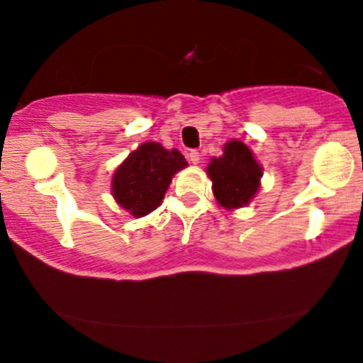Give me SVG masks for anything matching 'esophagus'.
Returning <instances> with one entry per match:
<instances>
[{"label": "esophagus", "mask_w": 363, "mask_h": 363, "mask_svg": "<svg viewBox=\"0 0 363 363\" xmlns=\"http://www.w3.org/2000/svg\"><path fill=\"white\" fill-rule=\"evenodd\" d=\"M188 160L191 161L193 164H199L200 160H202V155H200L199 151H191V152H189V155H188Z\"/></svg>", "instance_id": "obj_1"}]
</instances>
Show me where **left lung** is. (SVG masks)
<instances>
[{
    "label": "left lung",
    "instance_id": "left-lung-1",
    "mask_svg": "<svg viewBox=\"0 0 363 363\" xmlns=\"http://www.w3.org/2000/svg\"><path fill=\"white\" fill-rule=\"evenodd\" d=\"M216 202L226 211L246 207L262 186L263 168L244 142L232 138L223 145V155L207 164Z\"/></svg>",
    "mask_w": 363,
    "mask_h": 363
}]
</instances>
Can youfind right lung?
<instances>
[{"instance_id": "obj_1", "label": "right lung", "mask_w": 363, "mask_h": 363, "mask_svg": "<svg viewBox=\"0 0 363 363\" xmlns=\"http://www.w3.org/2000/svg\"><path fill=\"white\" fill-rule=\"evenodd\" d=\"M186 167L188 161L177 149L144 142L113 170V200L133 218H144L160 207L174 175Z\"/></svg>"}]
</instances>
